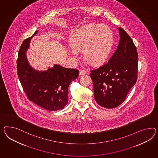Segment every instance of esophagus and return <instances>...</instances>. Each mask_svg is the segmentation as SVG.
<instances>
[{
  "label": "esophagus",
  "mask_w": 158,
  "mask_h": 158,
  "mask_svg": "<svg viewBox=\"0 0 158 158\" xmlns=\"http://www.w3.org/2000/svg\"><path fill=\"white\" fill-rule=\"evenodd\" d=\"M87 73V72L85 70H81L80 71V75H83V74H85Z\"/></svg>",
  "instance_id": "esophagus-1"
}]
</instances>
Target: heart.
Wrapping results in <instances>:
<instances>
[{
    "instance_id": "obj_1",
    "label": "heart",
    "mask_w": 158,
    "mask_h": 158,
    "mask_svg": "<svg viewBox=\"0 0 158 158\" xmlns=\"http://www.w3.org/2000/svg\"><path fill=\"white\" fill-rule=\"evenodd\" d=\"M112 41V32L107 26L91 24L73 36L70 45L74 52H83L84 57L88 63L97 65L108 56Z\"/></svg>"
}]
</instances>
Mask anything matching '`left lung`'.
<instances>
[{
  "instance_id": "1",
  "label": "left lung",
  "mask_w": 158,
  "mask_h": 158,
  "mask_svg": "<svg viewBox=\"0 0 158 158\" xmlns=\"http://www.w3.org/2000/svg\"><path fill=\"white\" fill-rule=\"evenodd\" d=\"M120 40L108 63L91 70L94 97L97 104L112 109L120 105L138 78L137 49L129 35L118 27Z\"/></svg>"
}]
</instances>
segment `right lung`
Returning a JSON list of instances; mask_svg holds the SVG:
<instances>
[{
  "mask_svg": "<svg viewBox=\"0 0 158 158\" xmlns=\"http://www.w3.org/2000/svg\"><path fill=\"white\" fill-rule=\"evenodd\" d=\"M38 31L21 45L16 65L18 76L29 100L50 111L64 109L68 104L69 84L78 77L79 71L57 64L46 71L33 69L28 64L26 52Z\"/></svg>",
  "mask_w": 158,
  "mask_h": 158,
  "instance_id": "1",
  "label": "right lung"
}]
</instances>
